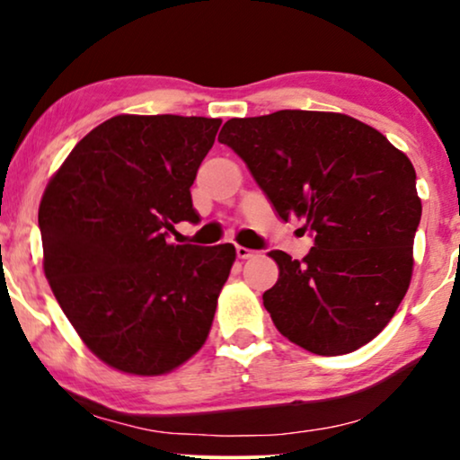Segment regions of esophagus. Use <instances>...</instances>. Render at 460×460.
Wrapping results in <instances>:
<instances>
[{
	"mask_svg": "<svg viewBox=\"0 0 460 460\" xmlns=\"http://www.w3.org/2000/svg\"><path fill=\"white\" fill-rule=\"evenodd\" d=\"M236 255H238V260H251V257L257 255V251L247 249V247H241V244H238V247H236Z\"/></svg>",
	"mask_w": 460,
	"mask_h": 460,
	"instance_id": "obj_1",
	"label": "esophagus"
}]
</instances>
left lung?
<instances>
[{
	"instance_id": "left-lung-1",
	"label": "left lung",
	"mask_w": 460,
	"mask_h": 460,
	"mask_svg": "<svg viewBox=\"0 0 460 460\" xmlns=\"http://www.w3.org/2000/svg\"><path fill=\"white\" fill-rule=\"evenodd\" d=\"M280 219H305L304 260L270 251L263 307L280 335L318 356L356 351L385 329L412 279L417 173L381 131L343 112L276 111L219 131Z\"/></svg>"
}]
</instances>
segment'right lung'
<instances>
[{
	"label": "right lung",
	"mask_w": 460,
	"mask_h": 460,
	"mask_svg": "<svg viewBox=\"0 0 460 460\" xmlns=\"http://www.w3.org/2000/svg\"><path fill=\"white\" fill-rule=\"evenodd\" d=\"M222 119L117 115L93 128L40 203L43 272L93 356L167 375L203 348L234 244L167 243L199 222L190 186Z\"/></svg>",
	"instance_id": "right-lung-1"
}]
</instances>
